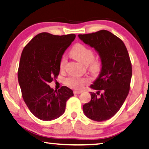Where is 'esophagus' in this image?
Segmentation results:
<instances>
[{
    "mask_svg": "<svg viewBox=\"0 0 149 149\" xmlns=\"http://www.w3.org/2000/svg\"><path fill=\"white\" fill-rule=\"evenodd\" d=\"M82 91H74V93L75 95H77V94H80V93H81Z\"/></svg>",
    "mask_w": 149,
    "mask_h": 149,
    "instance_id": "1",
    "label": "esophagus"
}]
</instances>
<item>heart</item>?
<instances>
[{
	"label": "heart",
	"instance_id": "obj_1",
	"mask_svg": "<svg viewBox=\"0 0 149 149\" xmlns=\"http://www.w3.org/2000/svg\"><path fill=\"white\" fill-rule=\"evenodd\" d=\"M71 54L75 59L85 65H88L89 70L93 73L97 74L101 68V63L98 60H94V52L91 49H89L85 45L77 44L73 47ZM66 64V58L63 56L60 62V69L63 70L65 68ZM89 82V79L86 78L70 77L66 79V84L68 86L80 89L85 84Z\"/></svg>",
	"mask_w": 149,
	"mask_h": 149
}]
</instances>
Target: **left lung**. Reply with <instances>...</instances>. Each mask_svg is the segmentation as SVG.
Listing matches in <instances>:
<instances>
[{
    "label": "left lung",
    "instance_id": "left-lung-1",
    "mask_svg": "<svg viewBox=\"0 0 149 149\" xmlns=\"http://www.w3.org/2000/svg\"><path fill=\"white\" fill-rule=\"evenodd\" d=\"M78 37L94 48L101 62L99 76L90 86L97 91V94L90 93L91 99L83 110L92 120H109L120 109L129 93L132 68L127 50L122 40L107 30Z\"/></svg>",
    "mask_w": 149,
    "mask_h": 149
}]
</instances>
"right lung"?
<instances>
[{
	"label": "right lung",
	"mask_w": 149,
	"mask_h": 149,
	"mask_svg": "<svg viewBox=\"0 0 149 149\" xmlns=\"http://www.w3.org/2000/svg\"><path fill=\"white\" fill-rule=\"evenodd\" d=\"M75 38V34L54 35L41 33L22 51L17 77L24 102L35 117L52 120L64 114L66 101L74 96L70 88L54 91L49 83L60 72V62L65 50Z\"/></svg>",
	"instance_id": "add662e5"
}]
</instances>
